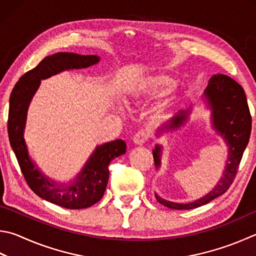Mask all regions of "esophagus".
I'll return each instance as SVG.
<instances>
[{
  "label": "esophagus",
  "instance_id": "esophagus-1",
  "mask_svg": "<svg viewBox=\"0 0 256 256\" xmlns=\"http://www.w3.org/2000/svg\"><path fill=\"white\" fill-rule=\"evenodd\" d=\"M150 138H151L150 132L141 130V131H138L136 136H133V141L134 143L138 144V146H143V144L146 143Z\"/></svg>",
  "mask_w": 256,
  "mask_h": 256
}]
</instances>
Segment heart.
<instances>
[{
	"label": "heart",
	"mask_w": 256,
	"mask_h": 256,
	"mask_svg": "<svg viewBox=\"0 0 256 256\" xmlns=\"http://www.w3.org/2000/svg\"><path fill=\"white\" fill-rule=\"evenodd\" d=\"M174 86V80L166 75L146 76L138 86L136 94L146 98H156L164 95Z\"/></svg>",
	"instance_id": "b5f03b06"
}]
</instances>
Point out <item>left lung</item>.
<instances>
[{
  "mask_svg": "<svg viewBox=\"0 0 256 256\" xmlns=\"http://www.w3.org/2000/svg\"><path fill=\"white\" fill-rule=\"evenodd\" d=\"M205 97L212 110L214 126L218 133H220V136H224L228 144V159L226 161V168L216 187L199 200L189 204H176L166 202L156 194L158 202L171 209L184 210V209L200 207L225 194L233 184L242 156L250 140V130H252V116L250 113L243 87L238 82L222 74L214 75L208 82ZM189 113L190 110H179L170 120L168 125L162 128V130L180 128L187 120ZM160 153L161 146H156V150H153V159H154L156 168H159L160 166Z\"/></svg>",
  "mask_w": 256,
  "mask_h": 256,
  "instance_id": "1",
  "label": "left lung"
}]
</instances>
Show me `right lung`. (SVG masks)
<instances>
[{
	"mask_svg": "<svg viewBox=\"0 0 256 256\" xmlns=\"http://www.w3.org/2000/svg\"><path fill=\"white\" fill-rule=\"evenodd\" d=\"M100 62L95 54L82 56L72 52H58L48 56L39 64L26 72L13 87L8 106V133L22 174L32 192L56 205L68 209H82L100 202L108 182V166L115 158L126 152V143L122 140L105 143L96 148L82 172L70 186L60 187L41 174L28 154L23 138L28 108L41 80H46L67 69L90 67Z\"/></svg>",
	"mask_w": 256,
	"mask_h": 256,
	"instance_id": "1",
	"label": "right lung"
}]
</instances>
